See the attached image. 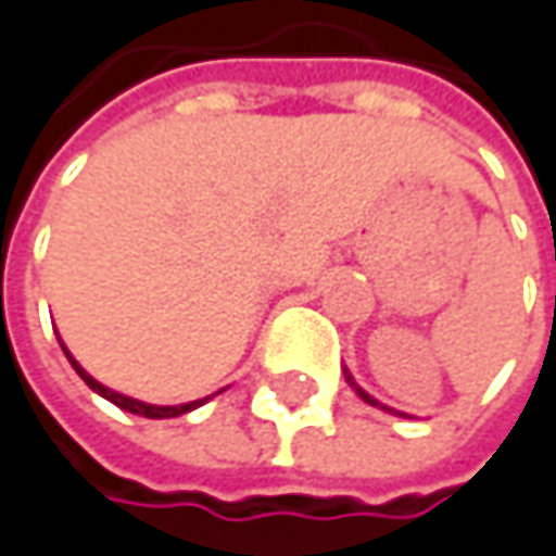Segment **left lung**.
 <instances>
[{
  "instance_id": "left-lung-1",
  "label": "left lung",
  "mask_w": 556,
  "mask_h": 556,
  "mask_svg": "<svg viewBox=\"0 0 556 556\" xmlns=\"http://www.w3.org/2000/svg\"><path fill=\"white\" fill-rule=\"evenodd\" d=\"M351 379V377H348ZM351 386H354V382H351ZM354 389H357V386H354ZM357 395H361V399H364V402H370V405H379V402H374V399H370V395H367V392H364V389H357Z\"/></svg>"
}]
</instances>
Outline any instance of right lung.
<instances>
[{
  "mask_svg": "<svg viewBox=\"0 0 556 556\" xmlns=\"http://www.w3.org/2000/svg\"><path fill=\"white\" fill-rule=\"evenodd\" d=\"M65 351V348H62ZM68 354V351H65ZM68 361H72V354H68ZM72 367H75V374L85 379L94 392H100L103 399H110L113 405H119V408H126V412H132V415H141V417H177V415H186V412H192L195 405H202V402H189V405H167V408H157V405H144V402H136V399H129V395H119V392H113V389H106V386H100L98 379L88 377L75 361H72Z\"/></svg>",
  "mask_w": 556,
  "mask_h": 556,
  "instance_id": "right-lung-1",
  "label": "right lung"
}]
</instances>
